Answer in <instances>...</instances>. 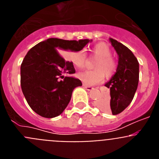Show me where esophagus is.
I'll return each instance as SVG.
<instances>
[{
	"label": "esophagus",
	"mask_w": 159,
	"mask_h": 159,
	"mask_svg": "<svg viewBox=\"0 0 159 159\" xmlns=\"http://www.w3.org/2000/svg\"><path fill=\"white\" fill-rule=\"evenodd\" d=\"M83 86H84V88H85L86 90H88V91H92V90L94 89V88H92V87L91 86H88V85H86V84H83Z\"/></svg>",
	"instance_id": "1"
}]
</instances>
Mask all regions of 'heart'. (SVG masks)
<instances>
[{
  "mask_svg": "<svg viewBox=\"0 0 159 159\" xmlns=\"http://www.w3.org/2000/svg\"><path fill=\"white\" fill-rule=\"evenodd\" d=\"M94 56L97 57V60L94 65L95 70L84 71L77 74V77L86 85H95L102 80L103 76L111 77L116 72L117 68L116 60L111 55V50L107 43L103 42L96 43L92 48ZM70 60L75 67L81 69L83 68L86 60V55L84 51L71 53ZM105 75H103V74Z\"/></svg>",
  "mask_w": 159,
  "mask_h": 159,
  "instance_id": "b5f03b06",
  "label": "heart"
}]
</instances>
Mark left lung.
<instances>
[{"label": "left lung", "instance_id": "left-lung-1", "mask_svg": "<svg viewBox=\"0 0 159 159\" xmlns=\"http://www.w3.org/2000/svg\"><path fill=\"white\" fill-rule=\"evenodd\" d=\"M109 40L119 57L117 69L105 84L110 89L111 98L99 100L97 107L105 112L118 115L130 105L134 98L139 84V64L128 48L112 38Z\"/></svg>", "mask_w": 159, "mask_h": 159}]
</instances>
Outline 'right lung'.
I'll return each mask as SVG.
<instances>
[{
    "label": "right lung",
    "instance_id": "add662e5",
    "mask_svg": "<svg viewBox=\"0 0 159 159\" xmlns=\"http://www.w3.org/2000/svg\"><path fill=\"white\" fill-rule=\"evenodd\" d=\"M92 40H66L49 38L28 52L20 66V85L29 107L44 118L62 113L73 90L82 86L80 80L63 75L74 74L72 63L65 61L58 52L81 51Z\"/></svg>",
    "mask_w": 159,
    "mask_h": 159
}]
</instances>
